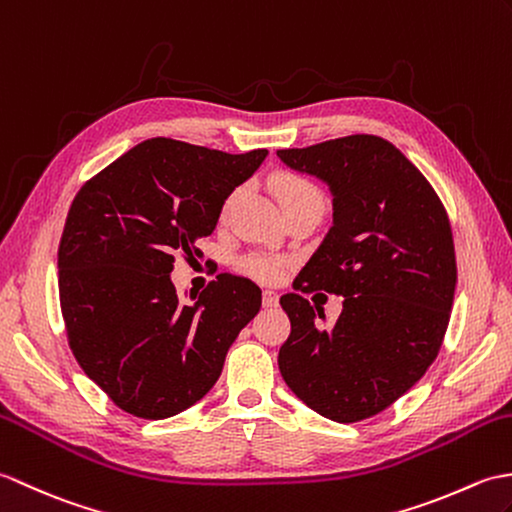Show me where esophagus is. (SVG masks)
<instances>
[{
	"label": "esophagus",
	"mask_w": 512,
	"mask_h": 512,
	"mask_svg": "<svg viewBox=\"0 0 512 512\" xmlns=\"http://www.w3.org/2000/svg\"><path fill=\"white\" fill-rule=\"evenodd\" d=\"M278 300H280V295L276 291H271V289L263 291V306H267V309H271V306H278Z\"/></svg>",
	"instance_id": "34e87169"
}]
</instances>
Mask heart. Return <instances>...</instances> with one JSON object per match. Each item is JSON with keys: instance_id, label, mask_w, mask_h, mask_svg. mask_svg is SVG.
<instances>
[{"instance_id": "heart-1", "label": "heart", "mask_w": 512, "mask_h": 512, "mask_svg": "<svg viewBox=\"0 0 512 512\" xmlns=\"http://www.w3.org/2000/svg\"><path fill=\"white\" fill-rule=\"evenodd\" d=\"M274 190L276 197L280 201L282 210L298 206V203H306V201H324L322 192L317 190L309 179H304L300 175H278L274 181ZM238 199V190L230 192L227 195L225 203H223V212L230 210L234 206V201ZM243 271L247 276H252L256 280H276L282 271H285V260L269 256V254H252L243 260Z\"/></svg>"}]
</instances>
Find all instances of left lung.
I'll use <instances>...</instances> for the list:
<instances>
[{"label":"left lung","instance_id":"left-lung-1","mask_svg":"<svg viewBox=\"0 0 512 512\" xmlns=\"http://www.w3.org/2000/svg\"><path fill=\"white\" fill-rule=\"evenodd\" d=\"M278 157L333 195L331 230L293 280L298 293L280 298L291 335L278 368L313 412L357 423L401 399L438 357L458 280L447 210L423 173L377 135ZM317 288L345 295L331 327L299 295Z\"/></svg>","mask_w":512,"mask_h":512}]
</instances>
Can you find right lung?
Masks as SVG:
<instances>
[{
    "label": "right lung",
    "instance_id": "1",
    "mask_svg": "<svg viewBox=\"0 0 512 512\" xmlns=\"http://www.w3.org/2000/svg\"><path fill=\"white\" fill-rule=\"evenodd\" d=\"M265 157L151 138L78 190L59 245L61 311L78 366L120 410L149 420L188 410L260 311L252 280L219 274L181 302L170 271L177 254L199 252Z\"/></svg>",
    "mask_w": 512,
    "mask_h": 512
}]
</instances>
